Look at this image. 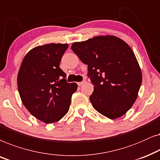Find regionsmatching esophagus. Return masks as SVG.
<instances>
[{
	"label": "esophagus",
	"mask_w": 160,
	"mask_h": 160,
	"mask_svg": "<svg viewBox=\"0 0 160 160\" xmlns=\"http://www.w3.org/2000/svg\"><path fill=\"white\" fill-rule=\"evenodd\" d=\"M85 82H86V80H83V81H82V82H78V85L79 86H82V85L83 84V83H85Z\"/></svg>",
	"instance_id": "1"
}]
</instances>
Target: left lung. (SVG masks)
Segmentation results:
<instances>
[{"label":"left lung","mask_w":160,"mask_h":160,"mask_svg":"<svg viewBox=\"0 0 160 160\" xmlns=\"http://www.w3.org/2000/svg\"><path fill=\"white\" fill-rule=\"evenodd\" d=\"M71 49L88 65L94 89L90 96L93 108L116 119L132 108L141 86L142 73L130 47L114 36H99L74 42Z\"/></svg>","instance_id":"left-lung-1"}]
</instances>
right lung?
Wrapping results in <instances>:
<instances>
[{
    "instance_id": "obj_1",
    "label": "right lung",
    "mask_w": 160,
    "mask_h": 160,
    "mask_svg": "<svg viewBox=\"0 0 160 160\" xmlns=\"http://www.w3.org/2000/svg\"><path fill=\"white\" fill-rule=\"evenodd\" d=\"M68 44H48L30 50L18 76V91L27 110L46 123L61 120L69 111L75 82L69 83L59 67Z\"/></svg>"
}]
</instances>
